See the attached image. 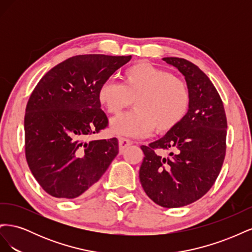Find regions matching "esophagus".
I'll use <instances>...</instances> for the list:
<instances>
[{
	"label": "esophagus",
	"mask_w": 252,
	"mask_h": 252,
	"mask_svg": "<svg viewBox=\"0 0 252 252\" xmlns=\"http://www.w3.org/2000/svg\"><path fill=\"white\" fill-rule=\"evenodd\" d=\"M133 142L129 139H125V138H119V147H120V151L122 152L126 147L130 146L132 145Z\"/></svg>",
	"instance_id": "1"
}]
</instances>
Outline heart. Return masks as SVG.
I'll use <instances>...</instances> for the list:
<instances>
[{"instance_id": "heart-1", "label": "heart", "mask_w": 252, "mask_h": 252, "mask_svg": "<svg viewBox=\"0 0 252 252\" xmlns=\"http://www.w3.org/2000/svg\"><path fill=\"white\" fill-rule=\"evenodd\" d=\"M97 101L110 116H118L133 101L135 108L114 119L110 129L119 135L141 138L156 128L166 133L177 127L188 113L191 94L187 84L171 72L139 62L122 71L120 83L105 82Z\"/></svg>"}]
</instances>
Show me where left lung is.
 <instances>
[{
  "mask_svg": "<svg viewBox=\"0 0 252 252\" xmlns=\"http://www.w3.org/2000/svg\"><path fill=\"white\" fill-rule=\"evenodd\" d=\"M163 61L184 75L191 102L177 127L141 146L140 181L156 204L178 208L201 199L215 184L226 154L227 120L222 98L199 67L181 58ZM158 149L168 150L169 157L158 154Z\"/></svg>",
  "mask_w": 252,
  "mask_h": 252,
  "instance_id": "obj_1",
  "label": "left lung"
}]
</instances>
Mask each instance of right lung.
I'll return each instance as SVG.
<instances>
[{
    "label": "right lung",
    "instance_id": "obj_1",
    "mask_svg": "<svg viewBox=\"0 0 252 252\" xmlns=\"http://www.w3.org/2000/svg\"><path fill=\"white\" fill-rule=\"evenodd\" d=\"M131 56L82 55L50 69L30 95L24 119L29 169L48 194L89 193L119 154L117 138L87 142L108 125L97 91Z\"/></svg>",
    "mask_w": 252,
    "mask_h": 252
}]
</instances>
